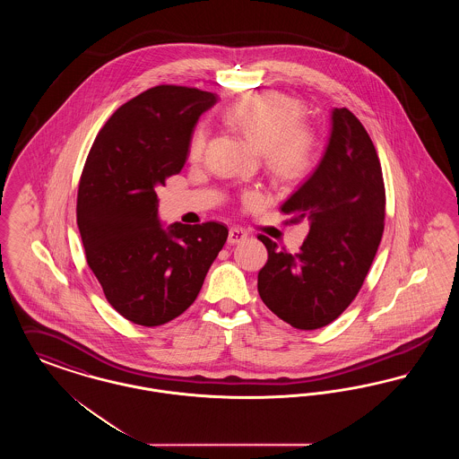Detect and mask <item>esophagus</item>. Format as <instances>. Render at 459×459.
I'll return each instance as SVG.
<instances>
[{"mask_svg":"<svg viewBox=\"0 0 459 459\" xmlns=\"http://www.w3.org/2000/svg\"><path fill=\"white\" fill-rule=\"evenodd\" d=\"M247 238V234L240 229V227H232L230 230H229V244H239L242 240H246Z\"/></svg>","mask_w":459,"mask_h":459,"instance_id":"1","label":"esophagus"}]
</instances>
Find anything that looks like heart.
<instances>
[{
    "label": "heart",
    "instance_id": "1",
    "mask_svg": "<svg viewBox=\"0 0 459 459\" xmlns=\"http://www.w3.org/2000/svg\"><path fill=\"white\" fill-rule=\"evenodd\" d=\"M223 120L262 148V158L270 175L285 184H294L315 170L320 160L318 134L301 124V105L281 92L246 96L223 111ZM208 127L199 122L187 141L189 161H199L206 150ZM246 204L262 201L255 189L242 193Z\"/></svg>",
    "mask_w": 459,
    "mask_h": 459
}]
</instances>
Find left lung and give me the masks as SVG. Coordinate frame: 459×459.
<instances>
[{
	"instance_id": "8db88e82",
	"label": "left lung",
	"mask_w": 459,
	"mask_h": 459,
	"mask_svg": "<svg viewBox=\"0 0 459 459\" xmlns=\"http://www.w3.org/2000/svg\"><path fill=\"white\" fill-rule=\"evenodd\" d=\"M289 223L309 221L299 253L266 236L258 273L263 303L299 330L332 324L358 296L384 234L385 186L370 135L348 108L332 111L327 152L281 206Z\"/></svg>"
}]
</instances>
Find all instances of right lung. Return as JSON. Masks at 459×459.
<instances>
[{"label": "right lung", "instance_id": "obj_1", "mask_svg": "<svg viewBox=\"0 0 459 459\" xmlns=\"http://www.w3.org/2000/svg\"><path fill=\"white\" fill-rule=\"evenodd\" d=\"M208 91L161 84L132 98L98 132L77 191V225L105 298L135 325L158 327L196 301L229 229L158 221L156 189L178 174Z\"/></svg>", "mask_w": 459, "mask_h": 459}]
</instances>
